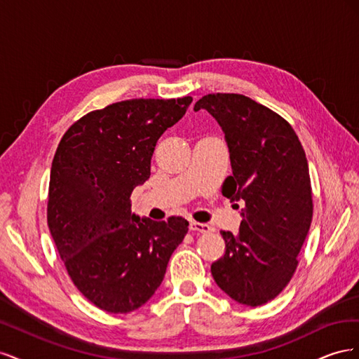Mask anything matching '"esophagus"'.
<instances>
[{
	"label": "esophagus",
	"mask_w": 359,
	"mask_h": 359,
	"mask_svg": "<svg viewBox=\"0 0 359 359\" xmlns=\"http://www.w3.org/2000/svg\"><path fill=\"white\" fill-rule=\"evenodd\" d=\"M189 229L193 232H201V233H206L211 231V226L206 223H198V222H190Z\"/></svg>",
	"instance_id": "esophagus-1"
}]
</instances>
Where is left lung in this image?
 Returning <instances> with one entry per match:
<instances>
[{"label":"left lung","instance_id":"obj_1","mask_svg":"<svg viewBox=\"0 0 359 359\" xmlns=\"http://www.w3.org/2000/svg\"><path fill=\"white\" fill-rule=\"evenodd\" d=\"M201 109L220 124L229 148L223 196L244 202L240 232L222 231L226 252L211 274L233 301L262 306L287 286L311 224L306 153L286 119L250 97L208 94L194 104Z\"/></svg>","mask_w":359,"mask_h":359}]
</instances>
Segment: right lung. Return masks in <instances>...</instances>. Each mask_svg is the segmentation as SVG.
Here are the masks:
<instances>
[{
    "instance_id": "add662e5",
    "label": "right lung",
    "mask_w": 359,
    "mask_h": 359,
    "mask_svg": "<svg viewBox=\"0 0 359 359\" xmlns=\"http://www.w3.org/2000/svg\"><path fill=\"white\" fill-rule=\"evenodd\" d=\"M191 97L133 99L76 121L53 156L48 226L82 295L107 313H130L154 295L189 231L132 214L130 196L151 175L158 137L186 114Z\"/></svg>"
}]
</instances>
